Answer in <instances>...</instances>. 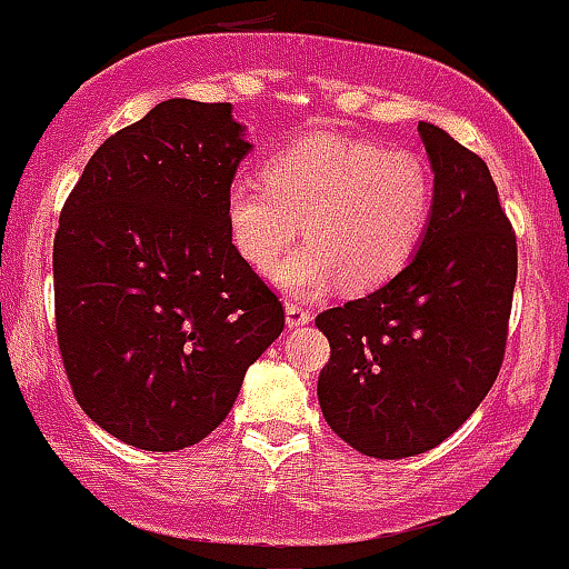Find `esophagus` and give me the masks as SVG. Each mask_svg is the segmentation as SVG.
I'll return each instance as SVG.
<instances>
[{"mask_svg":"<svg viewBox=\"0 0 569 569\" xmlns=\"http://www.w3.org/2000/svg\"><path fill=\"white\" fill-rule=\"evenodd\" d=\"M284 315H287V326H290V329H298V326H307L309 320H312V315H309L303 307H298V303H287Z\"/></svg>","mask_w":569,"mask_h":569,"instance_id":"esophagus-1","label":"esophagus"}]
</instances>
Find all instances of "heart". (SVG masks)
I'll return each instance as SVG.
<instances>
[{
  "label": "heart",
  "mask_w": 569,
  "mask_h": 569,
  "mask_svg": "<svg viewBox=\"0 0 569 569\" xmlns=\"http://www.w3.org/2000/svg\"><path fill=\"white\" fill-rule=\"evenodd\" d=\"M262 179L229 188V234L257 273H271L303 223L307 246L277 271V282L301 298L340 282L357 292L390 282L418 254L435 204L418 154L342 134L292 140L266 162Z\"/></svg>",
  "instance_id": "obj_1"
}]
</instances>
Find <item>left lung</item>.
Wrapping results in <instances>:
<instances>
[{"label":"left lung","mask_w":569,"mask_h":569,"mask_svg":"<svg viewBox=\"0 0 569 569\" xmlns=\"http://www.w3.org/2000/svg\"><path fill=\"white\" fill-rule=\"evenodd\" d=\"M435 204L418 254L370 296L326 309L318 401L365 457L426 453L453 435L498 379L517 279V240L487 162L418 123Z\"/></svg>","instance_id":"left-lung-1"}]
</instances>
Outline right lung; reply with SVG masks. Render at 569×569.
<instances>
[{"label": "right lung", "instance_id": "obj_1", "mask_svg": "<svg viewBox=\"0 0 569 569\" xmlns=\"http://www.w3.org/2000/svg\"><path fill=\"white\" fill-rule=\"evenodd\" d=\"M251 151L232 104L160 101L107 138L54 234L71 390L107 435L182 451L223 423L282 301L234 249L227 196Z\"/></svg>", "mask_w": 569, "mask_h": 569}]
</instances>
